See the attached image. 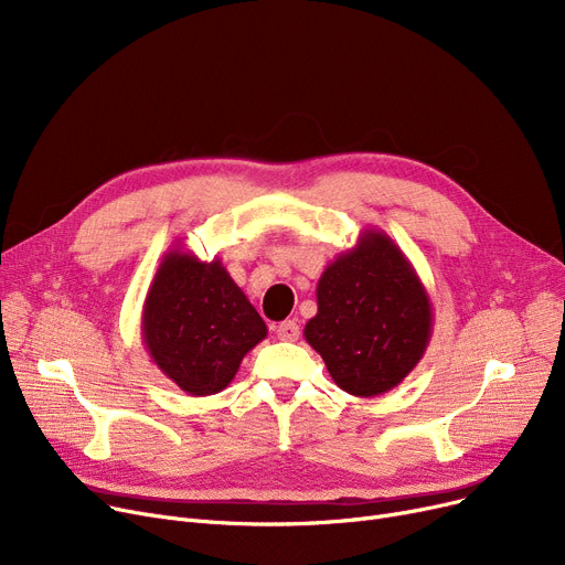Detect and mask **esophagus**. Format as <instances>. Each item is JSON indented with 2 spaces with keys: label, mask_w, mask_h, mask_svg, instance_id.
Wrapping results in <instances>:
<instances>
[{
  "label": "esophagus",
  "mask_w": 565,
  "mask_h": 565,
  "mask_svg": "<svg viewBox=\"0 0 565 565\" xmlns=\"http://www.w3.org/2000/svg\"><path fill=\"white\" fill-rule=\"evenodd\" d=\"M275 334H277L279 341H298L300 339V328H298V322H295V320H284L275 328Z\"/></svg>",
  "instance_id": "34e87169"
}]
</instances>
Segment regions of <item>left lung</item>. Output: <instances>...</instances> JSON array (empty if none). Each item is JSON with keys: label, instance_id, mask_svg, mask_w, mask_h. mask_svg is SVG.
Returning a JSON list of instances; mask_svg holds the SVG:
<instances>
[{"label": "left lung", "instance_id": "obj_1", "mask_svg": "<svg viewBox=\"0 0 565 565\" xmlns=\"http://www.w3.org/2000/svg\"><path fill=\"white\" fill-rule=\"evenodd\" d=\"M316 298L305 339L343 392L380 396L422 362L433 337V302L384 231L364 228L358 245L324 267Z\"/></svg>", "mask_w": 565, "mask_h": 565}]
</instances>
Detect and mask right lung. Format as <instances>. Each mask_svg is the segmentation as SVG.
<instances>
[{
	"instance_id": "obj_1",
	"label": "right lung",
	"mask_w": 565,
	"mask_h": 565,
	"mask_svg": "<svg viewBox=\"0 0 565 565\" xmlns=\"http://www.w3.org/2000/svg\"><path fill=\"white\" fill-rule=\"evenodd\" d=\"M267 324L220 258L167 252L146 292L141 339L153 364L190 396L228 387Z\"/></svg>"
}]
</instances>
